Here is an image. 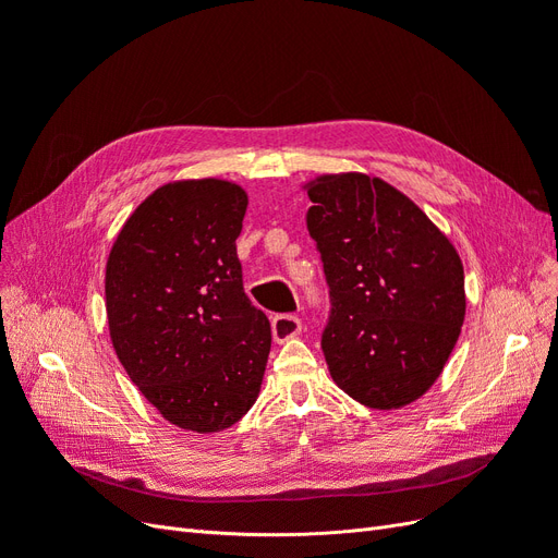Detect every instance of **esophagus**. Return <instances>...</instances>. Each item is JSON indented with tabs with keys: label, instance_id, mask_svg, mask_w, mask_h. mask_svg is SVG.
I'll use <instances>...</instances> for the list:
<instances>
[{
	"label": "esophagus",
	"instance_id": "34e87169",
	"mask_svg": "<svg viewBox=\"0 0 558 558\" xmlns=\"http://www.w3.org/2000/svg\"><path fill=\"white\" fill-rule=\"evenodd\" d=\"M300 330H302V320L293 314H279L272 318V335L277 342L291 340V337L300 335Z\"/></svg>",
	"mask_w": 558,
	"mask_h": 558
}]
</instances>
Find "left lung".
Returning <instances> with one entry per match:
<instances>
[{
  "label": "left lung",
  "instance_id": "obj_1",
  "mask_svg": "<svg viewBox=\"0 0 558 558\" xmlns=\"http://www.w3.org/2000/svg\"><path fill=\"white\" fill-rule=\"evenodd\" d=\"M305 189L332 305L320 340L330 377L365 408H404L440 377L461 335L459 253L377 177L324 174Z\"/></svg>",
  "mask_w": 558,
  "mask_h": 558
}]
</instances>
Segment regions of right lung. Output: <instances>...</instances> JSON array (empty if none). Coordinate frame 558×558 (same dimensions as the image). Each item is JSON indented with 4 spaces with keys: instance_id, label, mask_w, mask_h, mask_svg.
Returning a JSON list of instances; mask_svg holds the SVG:
<instances>
[{
    "instance_id": "1",
    "label": "right lung",
    "mask_w": 558,
    "mask_h": 558,
    "mask_svg": "<svg viewBox=\"0 0 558 558\" xmlns=\"http://www.w3.org/2000/svg\"><path fill=\"white\" fill-rule=\"evenodd\" d=\"M246 205L232 181L165 183L132 211L107 260L116 356L183 430H226L260 393L272 330L242 283L234 240Z\"/></svg>"
}]
</instances>
